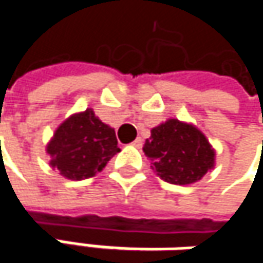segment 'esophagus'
<instances>
[{"mask_svg":"<svg viewBox=\"0 0 263 263\" xmlns=\"http://www.w3.org/2000/svg\"><path fill=\"white\" fill-rule=\"evenodd\" d=\"M132 146H135V147H141L143 146V140L138 137V138H135L134 141H132Z\"/></svg>","mask_w":263,"mask_h":263,"instance_id":"1","label":"esophagus"}]
</instances>
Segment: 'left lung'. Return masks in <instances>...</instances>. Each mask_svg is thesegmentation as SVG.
Returning a JSON list of instances; mask_svg holds the SVG:
<instances>
[{
    "label": "left lung",
    "instance_id": "8db88e82",
    "mask_svg": "<svg viewBox=\"0 0 263 263\" xmlns=\"http://www.w3.org/2000/svg\"><path fill=\"white\" fill-rule=\"evenodd\" d=\"M143 151L158 175L172 184L195 183L215 164V151L204 134L175 119L154 128Z\"/></svg>",
    "mask_w": 263,
    "mask_h": 263
}]
</instances>
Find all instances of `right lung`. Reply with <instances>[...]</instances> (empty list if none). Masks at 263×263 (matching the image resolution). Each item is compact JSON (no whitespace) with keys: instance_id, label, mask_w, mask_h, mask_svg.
Returning <instances> with one entry per match:
<instances>
[{"instance_id":"obj_1","label":"right lung","mask_w":263,"mask_h":263,"mask_svg":"<svg viewBox=\"0 0 263 263\" xmlns=\"http://www.w3.org/2000/svg\"><path fill=\"white\" fill-rule=\"evenodd\" d=\"M119 151L114 129L102 123L91 109L64 122L47 147L50 164L70 180L94 177Z\"/></svg>"}]
</instances>
